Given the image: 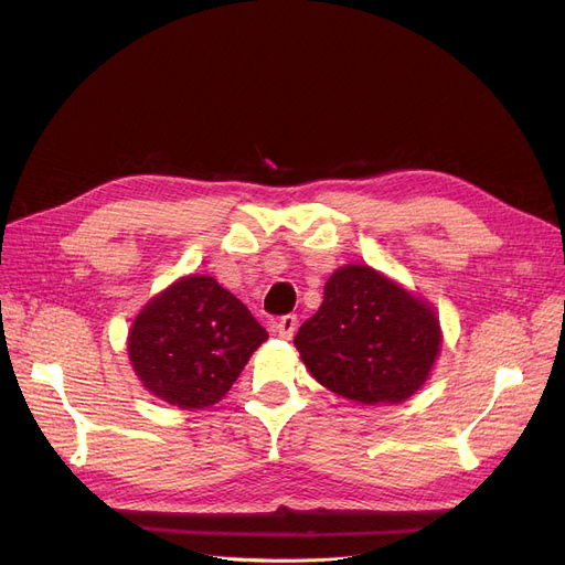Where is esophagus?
Instances as JSON below:
<instances>
[{"mask_svg": "<svg viewBox=\"0 0 565 565\" xmlns=\"http://www.w3.org/2000/svg\"><path fill=\"white\" fill-rule=\"evenodd\" d=\"M295 328H298V316H295V313L281 316V318L275 322V332H277L281 339H290V337L295 334Z\"/></svg>", "mask_w": 565, "mask_h": 565, "instance_id": "obj_1", "label": "esophagus"}]
</instances>
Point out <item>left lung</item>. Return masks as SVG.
Returning a JSON list of instances; mask_svg holds the SVG:
<instances>
[{
    "label": "left lung",
    "instance_id": "1",
    "mask_svg": "<svg viewBox=\"0 0 565 565\" xmlns=\"http://www.w3.org/2000/svg\"><path fill=\"white\" fill-rule=\"evenodd\" d=\"M439 345L433 307L369 265L337 270L295 337L322 387L362 405L409 398L428 380Z\"/></svg>",
    "mask_w": 565,
    "mask_h": 565
}]
</instances>
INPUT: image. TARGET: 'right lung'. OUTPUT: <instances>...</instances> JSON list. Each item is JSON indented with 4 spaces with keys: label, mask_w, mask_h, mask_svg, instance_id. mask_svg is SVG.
<instances>
[{
    "label": "right lung",
    "mask_w": 565,
    "mask_h": 565,
    "mask_svg": "<svg viewBox=\"0 0 565 565\" xmlns=\"http://www.w3.org/2000/svg\"><path fill=\"white\" fill-rule=\"evenodd\" d=\"M267 339L252 311L213 277L178 279L132 322L128 354L153 396L181 409L215 405Z\"/></svg>",
    "instance_id": "1"
}]
</instances>
